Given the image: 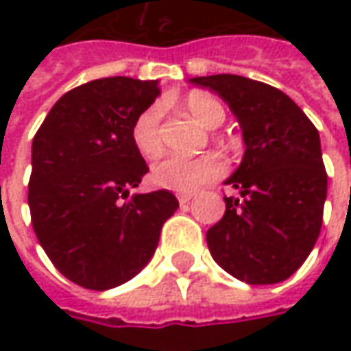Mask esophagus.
I'll use <instances>...</instances> for the list:
<instances>
[{"label": "esophagus", "mask_w": 351, "mask_h": 351, "mask_svg": "<svg viewBox=\"0 0 351 351\" xmlns=\"http://www.w3.org/2000/svg\"><path fill=\"white\" fill-rule=\"evenodd\" d=\"M191 199H193V193H180V195H178V201H180L182 205H187Z\"/></svg>", "instance_id": "obj_1"}]
</instances>
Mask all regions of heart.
Masks as SVG:
<instances>
[{
  "mask_svg": "<svg viewBox=\"0 0 351 351\" xmlns=\"http://www.w3.org/2000/svg\"><path fill=\"white\" fill-rule=\"evenodd\" d=\"M185 113L195 119L201 127L215 128L224 121V109L215 97L205 93H189L183 101ZM162 105L154 103L146 107L132 123V142L144 158H156L162 152ZM224 173V162L217 154H203L197 158L166 156L152 166V182L162 189L171 191H195L201 185L221 178Z\"/></svg>",
  "mask_w": 351,
  "mask_h": 351,
  "instance_id": "heart-1",
  "label": "heart"
}]
</instances>
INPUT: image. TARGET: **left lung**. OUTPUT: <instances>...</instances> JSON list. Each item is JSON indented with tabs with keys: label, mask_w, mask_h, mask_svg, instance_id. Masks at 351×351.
<instances>
[{
	"label": "left lung",
	"mask_w": 351,
	"mask_h": 351,
	"mask_svg": "<svg viewBox=\"0 0 351 351\" xmlns=\"http://www.w3.org/2000/svg\"><path fill=\"white\" fill-rule=\"evenodd\" d=\"M228 103L242 128L244 158L226 185L223 219L207 230L215 262L250 285L291 277L315 248L326 201L320 136L301 107L277 88L244 75L193 77Z\"/></svg>",
	"instance_id": "left-lung-1"
}]
</instances>
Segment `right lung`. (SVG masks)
<instances>
[{"mask_svg": "<svg viewBox=\"0 0 351 351\" xmlns=\"http://www.w3.org/2000/svg\"><path fill=\"white\" fill-rule=\"evenodd\" d=\"M158 95L156 80H93L64 93L34 134V234L56 269L80 287L105 291L132 279L180 207L166 189L128 199L148 171L132 123Z\"/></svg>", "mask_w": 351, "mask_h": 351, "instance_id": "obj_1", "label": "right lung"}]
</instances>
